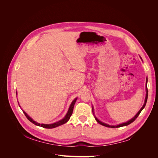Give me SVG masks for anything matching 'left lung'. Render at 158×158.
Wrapping results in <instances>:
<instances>
[{
    "instance_id": "1",
    "label": "left lung",
    "mask_w": 158,
    "mask_h": 158,
    "mask_svg": "<svg viewBox=\"0 0 158 158\" xmlns=\"http://www.w3.org/2000/svg\"><path fill=\"white\" fill-rule=\"evenodd\" d=\"M147 81H148V80L146 79V98H145V102H144V106H142V107L140 109V110L138 112V113L136 114V115L132 119H131L130 121H128V122H127V123H122V124H120V125H117V126H111V125H107V124H106V123H102V122H101L100 121H99L98 119L95 117V120L97 121V122L98 123H99L100 125H103V126H105V127H111V128H118V127H124V126H127V125H130L131 123H132V122H134L135 121V119L138 117V116L140 114V112L142 111V109L144 108V107H145V106H146V102H147V99H148V88H147ZM92 111H93V109H92Z\"/></svg>"
}]
</instances>
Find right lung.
Here are the masks:
<instances>
[{
	"label": "right lung",
	"mask_w": 158,
	"mask_h": 158,
	"mask_svg": "<svg viewBox=\"0 0 158 158\" xmlns=\"http://www.w3.org/2000/svg\"><path fill=\"white\" fill-rule=\"evenodd\" d=\"M76 100H77V98L74 99V101H73V102H72V103H71V105H70V107H69V111H68V113H66V116L64 117V118H63V119H61L60 121H58V122L55 123H53V124H51V125H45V124L37 123V122L33 121L31 117H30L29 116H28L26 112H24L23 111V113H24V114H25L26 117H27V118L28 119V120H29L30 122H31L32 123L34 124V125H37V126H39V127H43V128H55V127H59V126H60V125H63V124L66 123V122H67V121L69 120L70 117H71V115H72V114H73L74 106V104H75V103H76Z\"/></svg>",
	"instance_id": "1"
}]
</instances>
